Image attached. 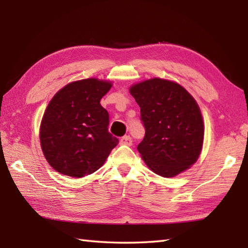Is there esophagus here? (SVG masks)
Listing matches in <instances>:
<instances>
[{
    "mask_svg": "<svg viewBox=\"0 0 248 248\" xmlns=\"http://www.w3.org/2000/svg\"><path fill=\"white\" fill-rule=\"evenodd\" d=\"M120 144L121 145L131 146V145H132V139H131L129 135H124V136H123V138L120 139Z\"/></svg>",
    "mask_w": 248,
    "mask_h": 248,
    "instance_id": "1",
    "label": "esophagus"
}]
</instances>
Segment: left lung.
<instances>
[{
    "instance_id": "obj_1",
    "label": "left lung",
    "mask_w": 248,
    "mask_h": 248,
    "mask_svg": "<svg viewBox=\"0 0 248 248\" xmlns=\"http://www.w3.org/2000/svg\"><path fill=\"white\" fill-rule=\"evenodd\" d=\"M140 108L145 138L138 146L146 165L165 178L197 161L204 127L195 99L176 82L155 78L130 87Z\"/></svg>"
}]
</instances>
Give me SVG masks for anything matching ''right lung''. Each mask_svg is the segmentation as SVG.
<instances>
[{"label": "right lung", "mask_w": 248, "mask_h": 248, "mask_svg": "<svg viewBox=\"0 0 248 248\" xmlns=\"http://www.w3.org/2000/svg\"><path fill=\"white\" fill-rule=\"evenodd\" d=\"M112 83L85 78L55 93L40 124L46 160L62 175L81 178L98 170L119 140L108 132V113L100 104Z\"/></svg>", "instance_id": "1"}]
</instances>
